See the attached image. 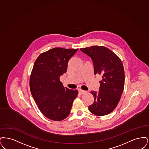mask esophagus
Returning a JSON list of instances; mask_svg holds the SVG:
<instances>
[{
    "label": "esophagus",
    "instance_id": "34e87169",
    "mask_svg": "<svg viewBox=\"0 0 149 149\" xmlns=\"http://www.w3.org/2000/svg\"><path fill=\"white\" fill-rule=\"evenodd\" d=\"M79 94H83L86 93V92L85 91H83V90H81V89H79Z\"/></svg>",
    "mask_w": 149,
    "mask_h": 149
}]
</instances>
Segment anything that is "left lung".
Returning a JSON list of instances; mask_svg holds the SVG:
<instances>
[{
	"mask_svg": "<svg viewBox=\"0 0 149 149\" xmlns=\"http://www.w3.org/2000/svg\"><path fill=\"white\" fill-rule=\"evenodd\" d=\"M80 50L91 57L94 74L102 77L99 93L91 91L94 102L89 106L92 113L103 116L111 113L117 106L125 86V70L120 58L102 46H92Z\"/></svg>",
	"mask_w": 149,
	"mask_h": 149,
	"instance_id": "obj_1",
	"label": "left lung"
}]
</instances>
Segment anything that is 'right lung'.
Masks as SVG:
<instances>
[{"mask_svg":"<svg viewBox=\"0 0 149 149\" xmlns=\"http://www.w3.org/2000/svg\"><path fill=\"white\" fill-rule=\"evenodd\" d=\"M78 50L55 47L41 53L36 60L29 78L30 91L41 112L51 120L65 119L78 95L77 90L65 88L60 80Z\"/></svg>","mask_w":149,"mask_h":149,"instance_id":"right-lung-1","label":"right lung"}]
</instances>
